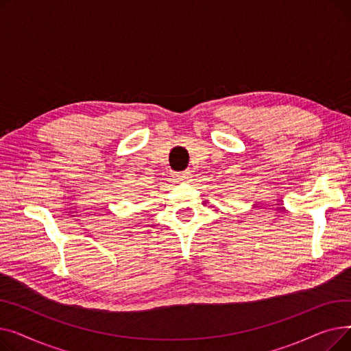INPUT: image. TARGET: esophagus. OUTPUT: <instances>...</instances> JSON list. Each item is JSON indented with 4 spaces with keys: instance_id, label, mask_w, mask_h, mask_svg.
I'll list each match as a JSON object with an SVG mask.
<instances>
[{
    "instance_id": "obj_1",
    "label": "esophagus",
    "mask_w": 351,
    "mask_h": 351,
    "mask_svg": "<svg viewBox=\"0 0 351 351\" xmlns=\"http://www.w3.org/2000/svg\"><path fill=\"white\" fill-rule=\"evenodd\" d=\"M189 178H191V172H188V171H185V172H179V173H176V175H175L176 182H188V180H189Z\"/></svg>"
}]
</instances>
